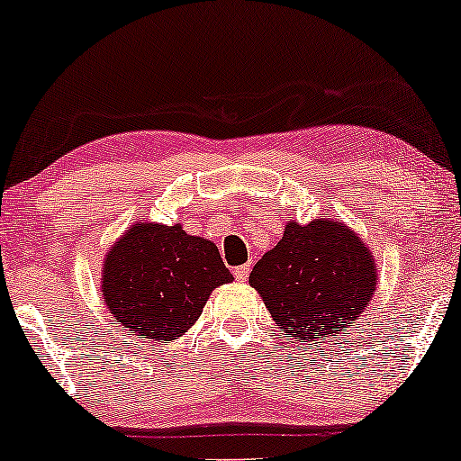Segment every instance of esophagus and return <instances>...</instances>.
<instances>
[{
  "label": "esophagus",
  "instance_id": "34e87169",
  "mask_svg": "<svg viewBox=\"0 0 461 461\" xmlns=\"http://www.w3.org/2000/svg\"><path fill=\"white\" fill-rule=\"evenodd\" d=\"M234 277L238 279V282H247V277H249V264H245V267H236V268H234Z\"/></svg>",
  "mask_w": 461,
  "mask_h": 461
}]
</instances>
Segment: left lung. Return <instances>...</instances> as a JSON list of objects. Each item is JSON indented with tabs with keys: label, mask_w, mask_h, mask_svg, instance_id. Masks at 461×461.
Returning a JSON list of instances; mask_svg holds the SVG:
<instances>
[{
	"label": "left lung",
	"mask_w": 461,
	"mask_h": 461,
	"mask_svg": "<svg viewBox=\"0 0 461 461\" xmlns=\"http://www.w3.org/2000/svg\"><path fill=\"white\" fill-rule=\"evenodd\" d=\"M249 284L285 336L319 345L366 310L377 271L370 249L347 225L290 221L282 240L253 267Z\"/></svg>",
	"instance_id": "left-lung-1"
}]
</instances>
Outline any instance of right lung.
<instances>
[{"label":"right lung","instance_id":"right-lung-1","mask_svg":"<svg viewBox=\"0 0 461 461\" xmlns=\"http://www.w3.org/2000/svg\"><path fill=\"white\" fill-rule=\"evenodd\" d=\"M102 277L116 322L158 340L186 333L216 285L234 279L214 242L153 223L134 225L110 249Z\"/></svg>","mask_w":461,"mask_h":461}]
</instances>
